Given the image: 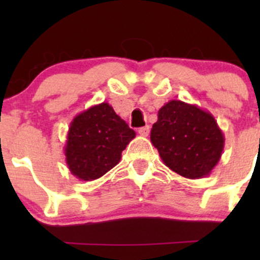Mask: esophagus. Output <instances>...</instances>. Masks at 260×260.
Returning a JSON list of instances; mask_svg holds the SVG:
<instances>
[{
	"label": "esophagus",
	"instance_id": "obj_1",
	"mask_svg": "<svg viewBox=\"0 0 260 260\" xmlns=\"http://www.w3.org/2000/svg\"><path fill=\"white\" fill-rule=\"evenodd\" d=\"M138 133H140L141 136H143V137H147V136L149 135V127L148 125H146V127L138 128Z\"/></svg>",
	"mask_w": 260,
	"mask_h": 260
}]
</instances>
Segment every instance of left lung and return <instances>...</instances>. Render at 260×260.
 <instances>
[{
  "label": "left lung",
  "instance_id": "left-lung-1",
  "mask_svg": "<svg viewBox=\"0 0 260 260\" xmlns=\"http://www.w3.org/2000/svg\"><path fill=\"white\" fill-rule=\"evenodd\" d=\"M151 142L171 171L195 180L210 175L221 158L225 138L210 112L175 99L158 111Z\"/></svg>",
  "mask_w": 260,
  "mask_h": 260
}]
</instances>
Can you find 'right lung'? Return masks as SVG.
Returning <instances> with one entry per match:
<instances>
[{
	"mask_svg": "<svg viewBox=\"0 0 260 260\" xmlns=\"http://www.w3.org/2000/svg\"><path fill=\"white\" fill-rule=\"evenodd\" d=\"M136 132L108 103H101L75 115L64 147L68 169L77 179L93 181L119 164L123 149Z\"/></svg>",
	"mask_w": 260,
	"mask_h": 260,
	"instance_id": "add662e5",
	"label": "right lung"
}]
</instances>
